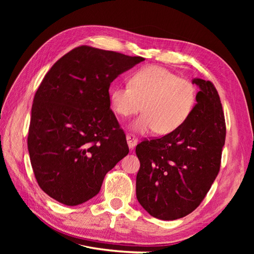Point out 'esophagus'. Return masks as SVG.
I'll return each instance as SVG.
<instances>
[{
    "mask_svg": "<svg viewBox=\"0 0 254 254\" xmlns=\"http://www.w3.org/2000/svg\"><path fill=\"white\" fill-rule=\"evenodd\" d=\"M126 139H127V143H128V146L129 148H134V146L137 144V139L133 135V134H127L126 135Z\"/></svg>",
    "mask_w": 254,
    "mask_h": 254,
    "instance_id": "34e87169",
    "label": "esophagus"
}]
</instances>
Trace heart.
<instances>
[{
  "mask_svg": "<svg viewBox=\"0 0 254 254\" xmlns=\"http://www.w3.org/2000/svg\"><path fill=\"white\" fill-rule=\"evenodd\" d=\"M110 106L115 114L130 117L142 109L131 127L134 131L155 130L168 134L184 124L197 102V89L193 82L159 65H149L135 71L128 84L110 91Z\"/></svg>",
  "mask_w": 254,
  "mask_h": 254,
  "instance_id": "1",
  "label": "heart"
}]
</instances>
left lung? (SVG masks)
I'll use <instances>...</instances> for the list:
<instances>
[{
    "mask_svg": "<svg viewBox=\"0 0 254 254\" xmlns=\"http://www.w3.org/2000/svg\"><path fill=\"white\" fill-rule=\"evenodd\" d=\"M197 104L175 131L136 145L137 201L151 216L175 220L201 203L219 173L226 140L220 98L209 80L193 79Z\"/></svg>",
    "mask_w": 254,
    "mask_h": 254,
    "instance_id": "obj_1",
    "label": "left lung"
}]
</instances>
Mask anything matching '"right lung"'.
Segmentation results:
<instances>
[{
  "instance_id": "add662e5",
  "label": "right lung",
  "mask_w": 254,
  "mask_h": 254,
  "mask_svg": "<svg viewBox=\"0 0 254 254\" xmlns=\"http://www.w3.org/2000/svg\"><path fill=\"white\" fill-rule=\"evenodd\" d=\"M143 60L81 45L44 76L34 97L27 146L36 180L53 199L66 205L88 201L128 155L109 88Z\"/></svg>"
}]
</instances>
